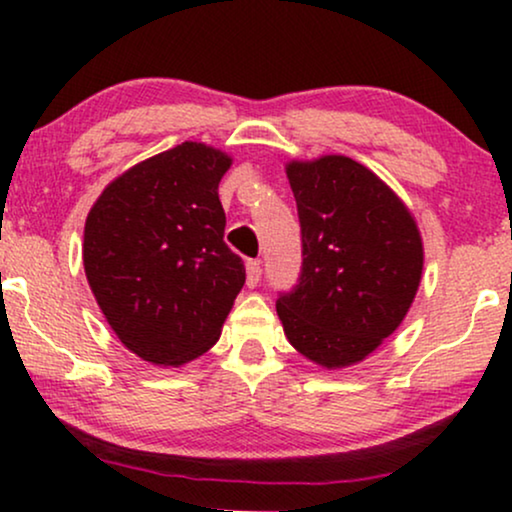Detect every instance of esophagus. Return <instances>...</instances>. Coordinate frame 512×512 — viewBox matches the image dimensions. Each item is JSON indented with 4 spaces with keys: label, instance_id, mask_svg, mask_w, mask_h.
I'll return each instance as SVG.
<instances>
[{
    "label": "esophagus",
    "instance_id": "1",
    "mask_svg": "<svg viewBox=\"0 0 512 512\" xmlns=\"http://www.w3.org/2000/svg\"><path fill=\"white\" fill-rule=\"evenodd\" d=\"M261 275H263V265L261 261H247V286H254L261 282Z\"/></svg>",
    "mask_w": 512,
    "mask_h": 512
}]
</instances>
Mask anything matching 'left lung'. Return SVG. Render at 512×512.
<instances>
[{"instance_id": "1", "label": "left lung", "mask_w": 512, "mask_h": 512, "mask_svg": "<svg viewBox=\"0 0 512 512\" xmlns=\"http://www.w3.org/2000/svg\"><path fill=\"white\" fill-rule=\"evenodd\" d=\"M303 265L279 291L293 347L326 368L356 363L401 324L422 277V237L389 186L345 156L286 167Z\"/></svg>"}]
</instances>
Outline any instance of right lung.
Listing matches in <instances>:
<instances>
[{
  "label": "right lung",
  "mask_w": 512,
  "mask_h": 512,
  "mask_svg": "<svg viewBox=\"0 0 512 512\" xmlns=\"http://www.w3.org/2000/svg\"><path fill=\"white\" fill-rule=\"evenodd\" d=\"M230 158L184 142L104 188L83 233L97 305L130 352L160 366L205 354L244 286L223 242L219 181Z\"/></svg>",
  "instance_id": "obj_1"
}]
</instances>
